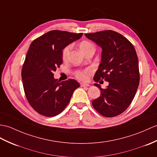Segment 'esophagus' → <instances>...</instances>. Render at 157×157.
Masks as SVG:
<instances>
[{"instance_id":"34e87169","label":"esophagus","mask_w":157,"mask_h":157,"mask_svg":"<svg viewBox=\"0 0 157 157\" xmlns=\"http://www.w3.org/2000/svg\"><path fill=\"white\" fill-rule=\"evenodd\" d=\"M80 86H81V87H88V86H90V85L87 83L81 82V83H80Z\"/></svg>"}]
</instances>
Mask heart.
<instances>
[{"label": "heart", "instance_id": "heart-1", "mask_svg": "<svg viewBox=\"0 0 157 157\" xmlns=\"http://www.w3.org/2000/svg\"><path fill=\"white\" fill-rule=\"evenodd\" d=\"M92 46L93 45L91 44L90 42L86 41H82L79 45V47L81 51L86 49V48H87V47H92ZM70 49H71V45H68L67 47H65L63 49V52H62V57H63V59H67L69 53H70ZM90 72H91V70H89V69L85 70H82V71H77L75 72V75L76 78H78L80 80H86L87 79V77H88V75Z\"/></svg>", "mask_w": 157, "mask_h": 157}]
</instances>
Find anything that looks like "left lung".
Wrapping results in <instances>:
<instances>
[{"label":"left lung","mask_w":157,"mask_h":157,"mask_svg":"<svg viewBox=\"0 0 157 157\" xmlns=\"http://www.w3.org/2000/svg\"><path fill=\"white\" fill-rule=\"evenodd\" d=\"M86 37L99 45L101 63L94 75L98 82H109L101 90L99 98L92 101L95 110L105 117H114L124 112L134 99L139 85L140 74L136 50L128 39L118 33L108 30L86 33Z\"/></svg>","instance_id":"left-lung-1"}]
</instances>
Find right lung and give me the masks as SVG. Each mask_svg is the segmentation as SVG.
Segmentation results:
<instances>
[{"label": "right lung", "instance_id": "1", "mask_svg": "<svg viewBox=\"0 0 157 157\" xmlns=\"http://www.w3.org/2000/svg\"><path fill=\"white\" fill-rule=\"evenodd\" d=\"M82 35L53 30L31 43L21 76L29 103L39 114L47 117L59 114L70 102L74 90L79 87L75 79L58 81L54 78L53 71L63 63V49Z\"/></svg>", "mask_w": 157, "mask_h": 157}]
</instances>
